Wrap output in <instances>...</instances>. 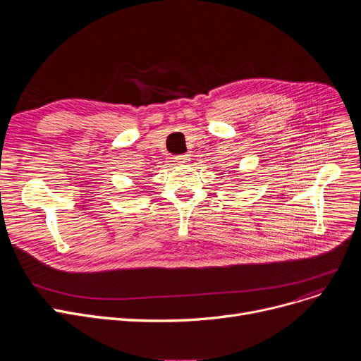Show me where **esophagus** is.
Returning a JSON list of instances; mask_svg holds the SVG:
<instances>
[{"label": "esophagus", "instance_id": "34e87169", "mask_svg": "<svg viewBox=\"0 0 361 361\" xmlns=\"http://www.w3.org/2000/svg\"><path fill=\"white\" fill-rule=\"evenodd\" d=\"M174 161L177 164H187L188 161H190V157H188V155H178V157H174Z\"/></svg>", "mask_w": 361, "mask_h": 361}]
</instances>
